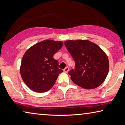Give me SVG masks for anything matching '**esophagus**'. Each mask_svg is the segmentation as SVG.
Returning a JSON list of instances; mask_svg holds the SVG:
<instances>
[{
  "mask_svg": "<svg viewBox=\"0 0 125 125\" xmlns=\"http://www.w3.org/2000/svg\"><path fill=\"white\" fill-rule=\"evenodd\" d=\"M69 70H70V68H69V67H66V68H65L64 69V72H66V73H67L69 71Z\"/></svg>",
  "mask_w": 125,
  "mask_h": 125,
  "instance_id": "esophagus-1",
  "label": "esophagus"
}]
</instances>
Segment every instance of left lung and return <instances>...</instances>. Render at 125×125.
<instances>
[{
	"mask_svg": "<svg viewBox=\"0 0 125 125\" xmlns=\"http://www.w3.org/2000/svg\"><path fill=\"white\" fill-rule=\"evenodd\" d=\"M65 46L75 62L68 74L75 84L84 89L100 86L109 71L108 57L102 49L88 40L67 41Z\"/></svg>",
	"mask_w": 125,
	"mask_h": 125,
	"instance_id": "8db88e82",
	"label": "left lung"
}]
</instances>
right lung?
<instances>
[{
  "mask_svg": "<svg viewBox=\"0 0 125 125\" xmlns=\"http://www.w3.org/2000/svg\"><path fill=\"white\" fill-rule=\"evenodd\" d=\"M61 41L44 40L33 45L24 54L20 72L27 86L35 92H47L63 72L53 55L62 48Z\"/></svg>",
  "mask_w": 125,
  "mask_h": 125,
  "instance_id": "obj_1",
  "label": "right lung"
}]
</instances>
